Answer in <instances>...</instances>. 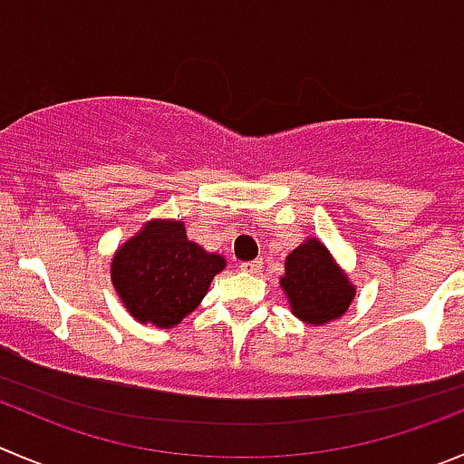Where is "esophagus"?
Masks as SVG:
<instances>
[{
	"label": "esophagus",
	"mask_w": 464,
	"mask_h": 464,
	"mask_svg": "<svg viewBox=\"0 0 464 464\" xmlns=\"http://www.w3.org/2000/svg\"><path fill=\"white\" fill-rule=\"evenodd\" d=\"M239 268L246 273H257L259 268H262V262H257V259H255V262H244Z\"/></svg>",
	"instance_id": "obj_1"
}]
</instances>
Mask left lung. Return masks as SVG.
I'll list each match as a JSON object with an SVG mask.
<instances>
[{
  "label": "left lung",
  "mask_w": 464,
  "mask_h": 464,
  "mask_svg": "<svg viewBox=\"0 0 464 464\" xmlns=\"http://www.w3.org/2000/svg\"><path fill=\"white\" fill-rule=\"evenodd\" d=\"M280 286L291 314L307 325L342 319L355 298V285L316 237H307L286 255Z\"/></svg>",
  "instance_id": "1"
}]
</instances>
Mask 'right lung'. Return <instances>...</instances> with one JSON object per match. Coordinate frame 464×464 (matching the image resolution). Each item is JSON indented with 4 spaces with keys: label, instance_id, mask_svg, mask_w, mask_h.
Here are the masks:
<instances>
[{
    "label": "right lung",
    "instance_id": "obj_1",
    "mask_svg": "<svg viewBox=\"0 0 464 464\" xmlns=\"http://www.w3.org/2000/svg\"><path fill=\"white\" fill-rule=\"evenodd\" d=\"M225 257L187 237L184 220L152 218L113 253L111 285L139 324H182L202 303Z\"/></svg>",
    "mask_w": 464,
    "mask_h": 464
}]
</instances>
